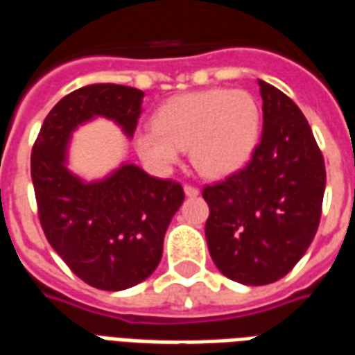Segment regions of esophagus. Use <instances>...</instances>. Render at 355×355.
Instances as JSON below:
<instances>
[{
    "label": "esophagus",
    "mask_w": 355,
    "mask_h": 355,
    "mask_svg": "<svg viewBox=\"0 0 355 355\" xmlns=\"http://www.w3.org/2000/svg\"><path fill=\"white\" fill-rule=\"evenodd\" d=\"M184 193L188 198H196V196H200V188L193 184H186L184 186Z\"/></svg>",
    "instance_id": "esophagus-1"
}]
</instances>
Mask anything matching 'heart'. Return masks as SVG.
Masks as SVG:
<instances>
[{"label": "heart", "instance_id": "b5f03b06", "mask_svg": "<svg viewBox=\"0 0 355 355\" xmlns=\"http://www.w3.org/2000/svg\"><path fill=\"white\" fill-rule=\"evenodd\" d=\"M262 114L243 89H207L175 96L155 112L154 127L137 132L135 148L150 169L167 173L190 148L196 169L224 178L243 169L261 139Z\"/></svg>", "mask_w": 355, "mask_h": 355}]
</instances>
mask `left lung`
<instances>
[{
  "instance_id": "left-lung-1",
  "label": "left lung",
  "mask_w": 355,
  "mask_h": 355,
  "mask_svg": "<svg viewBox=\"0 0 355 355\" xmlns=\"http://www.w3.org/2000/svg\"><path fill=\"white\" fill-rule=\"evenodd\" d=\"M259 85L264 125L251 162L203 188L211 259L243 285L289 274L318 232L325 192V162L304 114L274 85Z\"/></svg>"
}]
</instances>
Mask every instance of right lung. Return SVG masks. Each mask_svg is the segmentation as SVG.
Here are the masks:
<instances>
[{"label": "right lung", "mask_w": 355, "mask_h": 355, "mask_svg": "<svg viewBox=\"0 0 355 355\" xmlns=\"http://www.w3.org/2000/svg\"><path fill=\"white\" fill-rule=\"evenodd\" d=\"M144 93L94 83L51 110L32 148V182L43 234L80 279L102 291L129 289L154 272L171 218L184 201L180 182L123 165L101 182L66 169L70 132L94 116L114 119L131 137Z\"/></svg>", "instance_id": "right-lung-1"}]
</instances>
